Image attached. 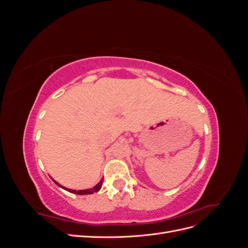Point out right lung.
<instances>
[{
    "instance_id": "right-lung-1",
    "label": "right lung",
    "mask_w": 248,
    "mask_h": 248,
    "mask_svg": "<svg viewBox=\"0 0 248 248\" xmlns=\"http://www.w3.org/2000/svg\"><path fill=\"white\" fill-rule=\"evenodd\" d=\"M55 183H56L58 186L62 187V188L66 189L65 187L61 186L58 182L55 181ZM101 185H102V180H101V181H100L98 184H97L96 186H94L93 188H91V189H85V190H72V189H67V191L72 192V193H76V194H90V193H93V192H97V191H98V190L101 188Z\"/></svg>"
}]
</instances>
